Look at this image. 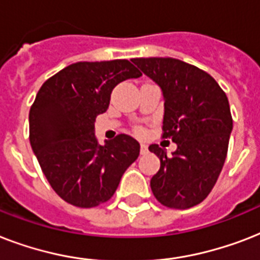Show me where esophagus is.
Masks as SVG:
<instances>
[{
	"mask_svg": "<svg viewBox=\"0 0 260 260\" xmlns=\"http://www.w3.org/2000/svg\"><path fill=\"white\" fill-rule=\"evenodd\" d=\"M140 152H142V155H146L147 152H148V147H147V144H144V143L140 144Z\"/></svg>",
	"mask_w": 260,
	"mask_h": 260,
	"instance_id": "esophagus-1",
	"label": "esophagus"
}]
</instances>
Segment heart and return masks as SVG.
<instances>
[{"instance_id": "1", "label": "heart", "mask_w": 260, "mask_h": 260, "mask_svg": "<svg viewBox=\"0 0 260 260\" xmlns=\"http://www.w3.org/2000/svg\"><path fill=\"white\" fill-rule=\"evenodd\" d=\"M136 132H138V134H143V128L138 126V128H136Z\"/></svg>"}]
</instances>
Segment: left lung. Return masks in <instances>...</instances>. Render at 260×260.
Returning a JSON list of instances; mask_svg holds the SVG:
<instances>
[{
	"instance_id": "1",
	"label": "left lung",
	"mask_w": 260,
	"mask_h": 260,
	"mask_svg": "<svg viewBox=\"0 0 260 260\" xmlns=\"http://www.w3.org/2000/svg\"><path fill=\"white\" fill-rule=\"evenodd\" d=\"M132 62L162 89V138L178 146L173 156L158 144L148 147L160 160L151 190L162 205L189 209L208 197L225 162L232 132L226 94L213 77L179 59L135 58Z\"/></svg>"
}]
</instances>
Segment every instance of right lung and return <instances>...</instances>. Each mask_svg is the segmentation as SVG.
Masks as SVG:
<instances>
[{"mask_svg": "<svg viewBox=\"0 0 260 260\" xmlns=\"http://www.w3.org/2000/svg\"><path fill=\"white\" fill-rule=\"evenodd\" d=\"M142 73L126 59L78 62L52 75L29 110V142L42 171L59 197L78 208L112 198L140 144L120 134L100 146L94 121L109 108L116 85Z\"/></svg>", "mask_w": 260, "mask_h": 260, "instance_id": "1", "label": "right lung"}]
</instances>
